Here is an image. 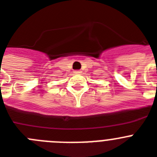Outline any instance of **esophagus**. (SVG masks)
<instances>
[{
    "label": "esophagus",
    "mask_w": 157,
    "mask_h": 157,
    "mask_svg": "<svg viewBox=\"0 0 157 157\" xmlns=\"http://www.w3.org/2000/svg\"><path fill=\"white\" fill-rule=\"evenodd\" d=\"M73 72H74V74H81L82 72H81V71H80V70H75Z\"/></svg>",
    "instance_id": "esophagus-1"
}]
</instances>
